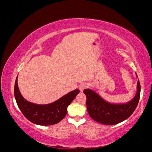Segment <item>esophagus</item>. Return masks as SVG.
<instances>
[{"mask_svg":"<svg viewBox=\"0 0 152 152\" xmlns=\"http://www.w3.org/2000/svg\"><path fill=\"white\" fill-rule=\"evenodd\" d=\"M89 87V86L87 85L86 83H83V84H81L79 86V89L81 92L83 91L85 89H87V87Z\"/></svg>","mask_w":152,"mask_h":152,"instance_id":"34e87169","label":"esophagus"}]
</instances>
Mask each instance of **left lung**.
Wrapping results in <instances>:
<instances>
[{"label": "left lung", "instance_id": "obj_1", "mask_svg": "<svg viewBox=\"0 0 152 152\" xmlns=\"http://www.w3.org/2000/svg\"><path fill=\"white\" fill-rule=\"evenodd\" d=\"M141 86L137 81L134 98L126 104H112L104 101L91 89L84 90L87 97L86 105L90 117L95 121L105 125H115L126 120L134 112L140 98Z\"/></svg>", "mask_w": 152, "mask_h": 152}]
</instances>
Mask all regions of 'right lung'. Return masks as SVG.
I'll list each match as a JSON object with an SVG mask.
<instances>
[{"instance_id": "right-lung-1", "label": "right lung", "mask_w": 152, "mask_h": 152, "mask_svg": "<svg viewBox=\"0 0 152 152\" xmlns=\"http://www.w3.org/2000/svg\"><path fill=\"white\" fill-rule=\"evenodd\" d=\"M75 89L56 102L48 104H37L26 101L21 94L18 86V76L15 84V96L17 104L23 115L31 122L40 126L58 124L67 113V107L79 93Z\"/></svg>"}]
</instances>
